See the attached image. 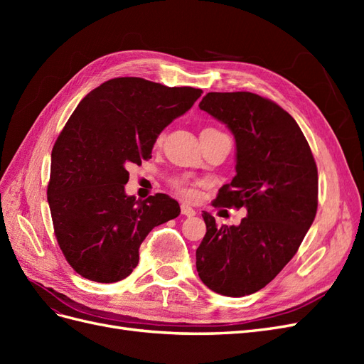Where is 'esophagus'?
<instances>
[{"label": "esophagus", "mask_w": 364, "mask_h": 364, "mask_svg": "<svg viewBox=\"0 0 364 364\" xmlns=\"http://www.w3.org/2000/svg\"><path fill=\"white\" fill-rule=\"evenodd\" d=\"M181 211H182V214L186 215V217L196 215V209H194L193 206H190L188 203H182V205H181Z\"/></svg>", "instance_id": "34e87169"}]
</instances>
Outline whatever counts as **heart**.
Listing matches in <instances>:
<instances>
[{
	"label": "heart",
	"mask_w": 364,
	"mask_h": 364,
	"mask_svg": "<svg viewBox=\"0 0 364 364\" xmlns=\"http://www.w3.org/2000/svg\"><path fill=\"white\" fill-rule=\"evenodd\" d=\"M205 130H215V129H205ZM162 141V135L158 138V142ZM173 186L176 190H178L182 196L185 197H190V199H193V197H196L197 194V190H196V182H193L191 179L188 178H179L176 179L173 182Z\"/></svg>",
	"instance_id": "obj_1"
}]
</instances>
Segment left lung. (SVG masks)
<instances>
[{"label": "left lung", "mask_w": 364, "mask_h": 364, "mask_svg": "<svg viewBox=\"0 0 364 364\" xmlns=\"http://www.w3.org/2000/svg\"><path fill=\"white\" fill-rule=\"evenodd\" d=\"M235 138L234 179L215 203L246 208L238 226H217L203 213L206 234L196 267L213 291L240 297L261 290L299 249L317 211V167L294 118L252 92H208L199 105Z\"/></svg>", "instance_id": "left-lung-1"}]
</instances>
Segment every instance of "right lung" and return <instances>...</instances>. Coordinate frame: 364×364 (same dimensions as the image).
<instances>
[{
	"label": "right lung",
	"instance_id": "obj_1",
	"mask_svg": "<svg viewBox=\"0 0 364 364\" xmlns=\"http://www.w3.org/2000/svg\"><path fill=\"white\" fill-rule=\"evenodd\" d=\"M202 92L118 77L75 107L51 151L47 197L58 243L80 277L106 284L127 278L150 230L181 214L167 194L127 196V167L150 159L161 132Z\"/></svg>",
	"mask_w": 364,
	"mask_h": 364
}]
</instances>
